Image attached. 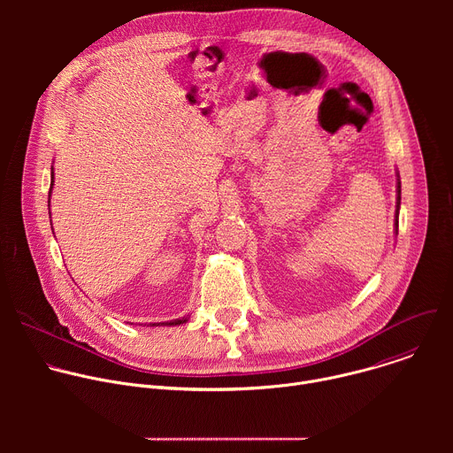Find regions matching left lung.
I'll list each match as a JSON object with an SVG mask.
<instances>
[{
    "mask_svg": "<svg viewBox=\"0 0 453 453\" xmlns=\"http://www.w3.org/2000/svg\"><path fill=\"white\" fill-rule=\"evenodd\" d=\"M396 193H398V196H396V234H398V215H400V203H402V182H400V179H398Z\"/></svg>",
    "mask_w": 453,
    "mask_h": 453,
    "instance_id": "obj_1",
    "label": "left lung"
}]
</instances>
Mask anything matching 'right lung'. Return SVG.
<instances>
[{
    "label": "right lung",
    "instance_id": "add662e5",
    "mask_svg": "<svg viewBox=\"0 0 453 453\" xmlns=\"http://www.w3.org/2000/svg\"><path fill=\"white\" fill-rule=\"evenodd\" d=\"M51 188H53V168H51V182H50V193H51ZM186 320H188V317H182V319H173V320H166V322H154V325H150V326H177V325H184Z\"/></svg>",
    "mask_w": 453,
    "mask_h": 453
}]
</instances>
